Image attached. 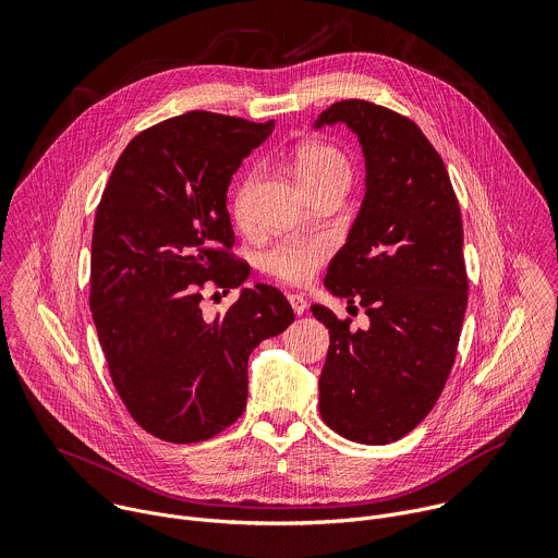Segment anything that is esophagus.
<instances>
[{
    "label": "esophagus",
    "mask_w": 558,
    "mask_h": 558,
    "mask_svg": "<svg viewBox=\"0 0 558 558\" xmlns=\"http://www.w3.org/2000/svg\"><path fill=\"white\" fill-rule=\"evenodd\" d=\"M289 302H291V308H293L298 315L304 313V308H306L304 295H300V293H289Z\"/></svg>",
    "instance_id": "34e87169"
}]
</instances>
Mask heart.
I'll return each mask as SVG.
<instances>
[{
  "label": "heart",
  "mask_w": 558,
  "mask_h": 558,
  "mask_svg": "<svg viewBox=\"0 0 558 558\" xmlns=\"http://www.w3.org/2000/svg\"><path fill=\"white\" fill-rule=\"evenodd\" d=\"M295 174L302 187L313 194L325 187H340L347 192L353 179V168L349 156L323 141H311L295 149ZM256 177H250L243 187L235 194L233 214L235 220L245 225L247 222V201ZM331 254V243L327 238H304V235H289L280 241L274 250L263 256V267L267 274L284 280L289 284H306L315 271L325 265Z\"/></svg>",
  "instance_id": "1"
}]
</instances>
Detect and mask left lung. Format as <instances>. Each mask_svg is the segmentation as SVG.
I'll return each mask as SVG.
<instances>
[{"instance_id": "8db88e82", "label": "left lung", "mask_w": 558, "mask_h": 558, "mask_svg": "<svg viewBox=\"0 0 558 558\" xmlns=\"http://www.w3.org/2000/svg\"><path fill=\"white\" fill-rule=\"evenodd\" d=\"M347 123L366 161V194L325 284L366 308L371 327L313 304L329 329L320 415L357 444H390L437 404L457 357L468 276L459 201L439 151L409 117L347 99L315 128Z\"/></svg>"}]
</instances>
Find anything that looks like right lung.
<instances>
[{"label":"right lung","mask_w":558,"mask_h":558,"mask_svg":"<svg viewBox=\"0 0 558 558\" xmlns=\"http://www.w3.org/2000/svg\"><path fill=\"white\" fill-rule=\"evenodd\" d=\"M274 121L192 110L136 134L97 207L90 308L114 388L132 420L172 444L205 441L243 415L247 360L293 323L269 284L243 289L214 323L207 287H241L227 187Z\"/></svg>","instance_id":"add662e5"}]
</instances>
